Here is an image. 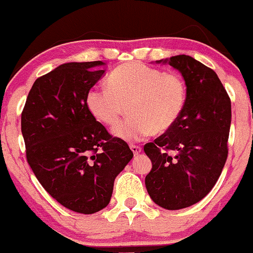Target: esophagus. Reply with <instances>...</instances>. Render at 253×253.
<instances>
[{"mask_svg": "<svg viewBox=\"0 0 253 253\" xmlns=\"http://www.w3.org/2000/svg\"><path fill=\"white\" fill-rule=\"evenodd\" d=\"M130 149H132V152H133L134 155H137V154H140V153H141V149L142 148L140 146L130 145Z\"/></svg>", "mask_w": 253, "mask_h": 253, "instance_id": "obj_1", "label": "esophagus"}]
</instances>
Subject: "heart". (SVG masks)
<instances>
[{"label": "heart", "mask_w": 253, "mask_h": 253, "mask_svg": "<svg viewBox=\"0 0 253 253\" xmlns=\"http://www.w3.org/2000/svg\"><path fill=\"white\" fill-rule=\"evenodd\" d=\"M185 98L187 89L178 76L129 63L112 71L107 87L89 88L85 104L94 119L108 127L118 124L127 105L130 117L118 125L113 134L136 142L170 129L183 111Z\"/></svg>", "instance_id": "b5f03b06"}]
</instances>
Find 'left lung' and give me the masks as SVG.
I'll return each instance as SVG.
<instances>
[{
    "label": "left lung",
    "instance_id": "8db88e82",
    "mask_svg": "<svg viewBox=\"0 0 253 253\" xmlns=\"http://www.w3.org/2000/svg\"><path fill=\"white\" fill-rule=\"evenodd\" d=\"M156 63L181 73L187 98L176 124L143 147L153 165L145 184L158 206L178 210L200 202L218 180L228 158L231 101L216 72L193 57Z\"/></svg>",
    "mask_w": 253,
    "mask_h": 253
}]
</instances>
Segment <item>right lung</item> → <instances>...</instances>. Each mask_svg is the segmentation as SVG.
Returning a JSON list of instances; mask_svg holds the SVG:
<instances>
[{"label": "right lung", "instance_id": "1", "mask_svg": "<svg viewBox=\"0 0 253 253\" xmlns=\"http://www.w3.org/2000/svg\"><path fill=\"white\" fill-rule=\"evenodd\" d=\"M101 60L65 63L40 77L22 112L28 164L42 187L72 211L98 212L133 158L89 113L86 93L104 75Z\"/></svg>", "mask_w": 253, "mask_h": 253}]
</instances>
